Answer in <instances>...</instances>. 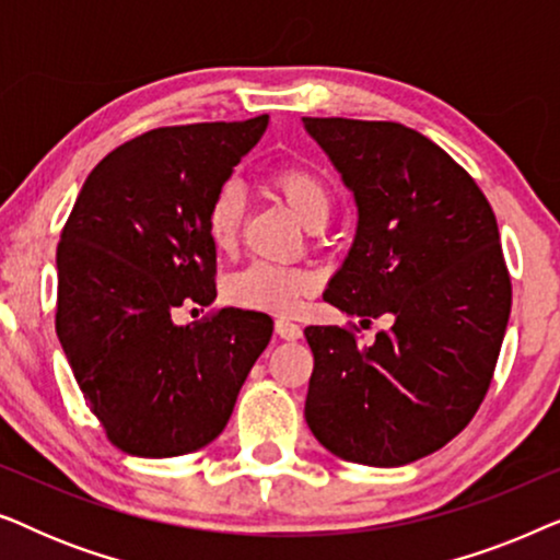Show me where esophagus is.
I'll return each instance as SVG.
<instances>
[{
  "label": "esophagus",
  "instance_id": "obj_1",
  "mask_svg": "<svg viewBox=\"0 0 560 560\" xmlns=\"http://www.w3.org/2000/svg\"><path fill=\"white\" fill-rule=\"evenodd\" d=\"M275 334H278L280 339H285V341H298L303 336L301 326L293 324V320H290V318H278V320H275Z\"/></svg>",
  "mask_w": 560,
  "mask_h": 560
}]
</instances>
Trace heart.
Listing matches in <instances>:
<instances>
[{
	"mask_svg": "<svg viewBox=\"0 0 560 560\" xmlns=\"http://www.w3.org/2000/svg\"><path fill=\"white\" fill-rule=\"evenodd\" d=\"M270 186L282 198V203L293 211L303 226H324L331 213V194L318 173L311 167L285 163L270 173ZM244 217L242 194L232 186L221 188L206 213V232L219 252H232L240 240ZM318 288L316 272L305 267H285L255 262L234 272L226 280L224 293L240 308L262 313H293Z\"/></svg>",
	"mask_w": 560,
	"mask_h": 560,
	"instance_id": "heart-1",
	"label": "heart"
}]
</instances>
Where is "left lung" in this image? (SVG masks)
<instances>
[{
    "mask_svg": "<svg viewBox=\"0 0 560 560\" xmlns=\"http://www.w3.org/2000/svg\"><path fill=\"white\" fill-rule=\"evenodd\" d=\"M303 127L357 203L324 301L364 326L393 318L370 347L347 328H305V420L343 462L405 466L462 433L492 382L512 305L500 229L471 175L416 129L341 117Z\"/></svg>",
    "mask_w": 560,
    "mask_h": 560,
    "instance_id": "obj_1",
    "label": "left lung"
}]
</instances>
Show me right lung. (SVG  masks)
<instances>
[{"mask_svg":"<svg viewBox=\"0 0 560 560\" xmlns=\"http://www.w3.org/2000/svg\"><path fill=\"white\" fill-rule=\"evenodd\" d=\"M270 117L160 127L89 173L58 244L56 331L106 439L125 454L171 458L217 439L272 336L267 313L221 308L213 196Z\"/></svg>","mask_w":560,"mask_h":560,"instance_id":"right-lung-1","label":"right lung"}]
</instances>
